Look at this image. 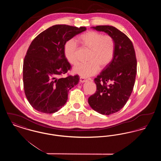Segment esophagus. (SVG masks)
Returning a JSON list of instances; mask_svg holds the SVG:
<instances>
[{
    "label": "esophagus",
    "mask_w": 161,
    "mask_h": 161,
    "mask_svg": "<svg viewBox=\"0 0 161 161\" xmlns=\"http://www.w3.org/2000/svg\"><path fill=\"white\" fill-rule=\"evenodd\" d=\"M86 81H87V80H86L84 78H81V77L80 78V83H83L86 82Z\"/></svg>",
    "instance_id": "esophagus-1"
}]
</instances>
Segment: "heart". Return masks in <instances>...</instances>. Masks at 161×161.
Masks as SVG:
<instances>
[{
    "label": "heart",
    "instance_id": "obj_1",
    "mask_svg": "<svg viewBox=\"0 0 161 161\" xmlns=\"http://www.w3.org/2000/svg\"><path fill=\"white\" fill-rule=\"evenodd\" d=\"M77 42L82 47L89 50L88 63L79 64L72 70L74 74L83 78L96 74L99 69H103L112 61L115 53L114 39L110 36H104L97 31H88L77 38ZM77 47L73 40L68 41L64 46V55L69 63H77Z\"/></svg>",
    "mask_w": 161,
    "mask_h": 161
}]
</instances>
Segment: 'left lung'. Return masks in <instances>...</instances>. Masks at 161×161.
I'll return each instance as SVG.
<instances>
[{
	"label": "left lung",
	"mask_w": 161,
	"mask_h": 161,
	"mask_svg": "<svg viewBox=\"0 0 161 161\" xmlns=\"http://www.w3.org/2000/svg\"><path fill=\"white\" fill-rule=\"evenodd\" d=\"M91 28L106 32L115 41L113 58L95 78L97 91L88 99L95 111L102 115H111L125 106L133 91L137 71L135 51L129 38L114 26Z\"/></svg>",
	"instance_id": "1"
}]
</instances>
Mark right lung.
<instances>
[{
    "instance_id": "obj_1",
    "label": "right lung",
    "mask_w": 161,
    "mask_h": 161,
    "mask_svg": "<svg viewBox=\"0 0 161 161\" xmlns=\"http://www.w3.org/2000/svg\"><path fill=\"white\" fill-rule=\"evenodd\" d=\"M86 30V27L55 25L31 42L23 61V87L27 100L36 110L53 114L66 104L69 90L78 83L79 78H57L71 68L64 45Z\"/></svg>"
}]
</instances>
